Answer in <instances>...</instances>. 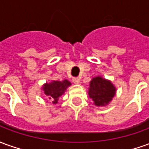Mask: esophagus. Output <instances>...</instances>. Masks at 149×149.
<instances>
[{"mask_svg": "<svg viewBox=\"0 0 149 149\" xmlns=\"http://www.w3.org/2000/svg\"><path fill=\"white\" fill-rule=\"evenodd\" d=\"M72 82H73L74 84H76V85H77V84L80 83V79L78 77H73L72 78Z\"/></svg>", "mask_w": 149, "mask_h": 149, "instance_id": "esophagus-1", "label": "esophagus"}]
</instances>
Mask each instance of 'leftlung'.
I'll return each instance as SVG.
<instances>
[{
  "instance_id": "left-lung-1",
  "label": "left lung",
  "mask_w": 149,
  "mask_h": 149,
  "mask_svg": "<svg viewBox=\"0 0 149 149\" xmlns=\"http://www.w3.org/2000/svg\"><path fill=\"white\" fill-rule=\"evenodd\" d=\"M89 96L97 107H104L110 103L116 93V88L111 81L102 77H95L89 83Z\"/></svg>"
}]
</instances>
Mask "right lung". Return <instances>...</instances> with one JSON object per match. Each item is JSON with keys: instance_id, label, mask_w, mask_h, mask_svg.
I'll list each match as a JSON object with an SVG mask.
<instances>
[{"instance_id": "right-lung-1", "label": "right lung", "mask_w": 149, "mask_h": 149, "mask_svg": "<svg viewBox=\"0 0 149 149\" xmlns=\"http://www.w3.org/2000/svg\"><path fill=\"white\" fill-rule=\"evenodd\" d=\"M71 85L70 81L64 80L62 81H53L50 83H46L42 86L44 94L48 97L53 104H56L60 97L64 94L68 86Z\"/></svg>"}]
</instances>
